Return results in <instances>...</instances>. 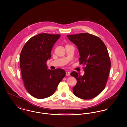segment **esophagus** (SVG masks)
I'll return each mask as SVG.
<instances>
[{"mask_svg": "<svg viewBox=\"0 0 127 127\" xmlns=\"http://www.w3.org/2000/svg\"><path fill=\"white\" fill-rule=\"evenodd\" d=\"M70 74V72L69 71H66V76H69Z\"/></svg>", "mask_w": 127, "mask_h": 127, "instance_id": "esophagus-1", "label": "esophagus"}]
</instances>
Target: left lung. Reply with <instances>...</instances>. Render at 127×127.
<instances>
[{
	"mask_svg": "<svg viewBox=\"0 0 127 127\" xmlns=\"http://www.w3.org/2000/svg\"><path fill=\"white\" fill-rule=\"evenodd\" d=\"M67 37L78 47L80 64L86 66L82 76L76 71L70 73L77 81L73 93L83 99L94 98L103 91L108 79L111 63L107 48L100 38L89 33Z\"/></svg>",
	"mask_w": 127,
	"mask_h": 127,
	"instance_id": "1",
	"label": "left lung"
}]
</instances>
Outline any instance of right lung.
<instances>
[{
    "label": "right lung",
    "mask_w": 127,
    "mask_h": 127,
    "mask_svg": "<svg viewBox=\"0 0 127 127\" xmlns=\"http://www.w3.org/2000/svg\"><path fill=\"white\" fill-rule=\"evenodd\" d=\"M61 35L41 33L26 42L20 57V66L25 87L31 96L45 98L52 95L66 72L61 68L49 70L47 61Z\"/></svg>",
    "instance_id": "add662e5"
}]
</instances>
